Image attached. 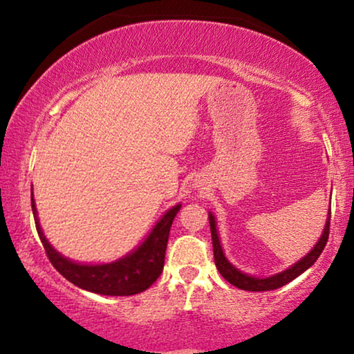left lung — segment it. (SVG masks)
Masks as SVG:
<instances>
[{
	"mask_svg": "<svg viewBox=\"0 0 354 354\" xmlns=\"http://www.w3.org/2000/svg\"><path fill=\"white\" fill-rule=\"evenodd\" d=\"M209 225H211V236H212V250H214V263L222 277H224L229 283L235 285L236 288L246 290V292H268V290L280 288L283 287V285H287L288 282H292V280L297 279L298 275H301L304 270L309 269L314 263H316L317 258L322 253V250L326 248L327 240H328V230H330V211H328L326 227H324V232L316 246H314V248L309 251L303 259H299L297 264H293L292 268L285 269L283 272L275 274L272 277H266V279L253 277V275L243 274L236 268H234V266L227 261L224 251H222L219 235H217V230H216V221L211 212H209Z\"/></svg>",
	"mask_w": 354,
	"mask_h": 354,
	"instance_id": "left-lung-1",
	"label": "left lung"
}]
</instances>
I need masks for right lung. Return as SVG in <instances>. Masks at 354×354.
<instances>
[{"label":"right lung","instance_id":"1","mask_svg":"<svg viewBox=\"0 0 354 354\" xmlns=\"http://www.w3.org/2000/svg\"><path fill=\"white\" fill-rule=\"evenodd\" d=\"M32 211L35 217V227L40 236L43 248L46 251L48 259L55 266V269L62 277H66L77 287L88 290V292L109 295V297H130V295L142 293L156 282L164 268L166 258V246L169 232L174 222V217L180 211V205L169 209L162 219L154 225L148 239L132 253L124 256L109 264H79L64 258L53 246L48 243L43 235L37 217V207L32 193Z\"/></svg>","mask_w":354,"mask_h":354}]
</instances>
